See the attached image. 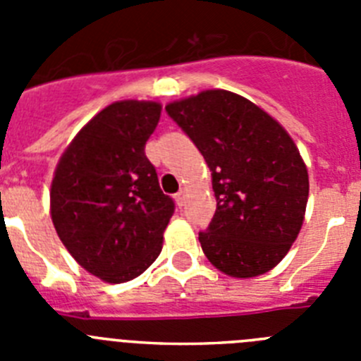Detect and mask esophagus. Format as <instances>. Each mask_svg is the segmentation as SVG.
I'll return each mask as SVG.
<instances>
[{
  "label": "esophagus",
  "mask_w": 361,
  "mask_h": 361,
  "mask_svg": "<svg viewBox=\"0 0 361 361\" xmlns=\"http://www.w3.org/2000/svg\"><path fill=\"white\" fill-rule=\"evenodd\" d=\"M175 202H177L178 208H183L184 202H186V190L178 191L177 195H175Z\"/></svg>",
  "instance_id": "1"
}]
</instances>
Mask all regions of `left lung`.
Returning a JSON list of instances; mask_svg holds the SVG:
<instances>
[{
    "label": "left lung",
    "mask_w": 361,
    "mask_h": 361,
    "mask_svg": "<svg viewBox=\"0 0 361 361\" xmlns=\"http://www.w3.org/2000/svg\"><path fill=\"white\" fill-rule=\"evenodd\" d=\"M166 111L212 170L216 212L199 233L204 255L235 279L273 269L298 237L309 197L307 168L289 133L228 90L200 92Z\"/></svg>",
    "instance_id": "left-lung-1"
}]
</instances>
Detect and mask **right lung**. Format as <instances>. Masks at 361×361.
I'll list each match as a JSON object with an SVG mask.
<instances>
[{
  "label": "right lung",
  "mask_w": 361,
  "mask_h": 361,
  "mask_svg": "<svg viewBox=\"0 0 361 361\" xmlns=\"http://www.w3.org/2000/svg\"><path fill=\"white\" fill-rule=\"evenodd\" d=\"M159 119L153 101L110 104L73 137L54 173V228L75 262L108 283L155 262L175 212L145 153Z\"/></svg>",
  "instance_id": "obj_1"
}]
</instances>
